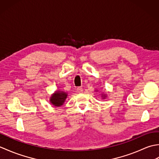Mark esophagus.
Masks as SVG:
<instances>
[{
	"instance_id": "34e87169",
	"label": "esophagus",
	"mask_w": 159,
	"mask_h": 159,
	"mask_svg": "<svg viewBox=\"0 0 159 159\" xmlns=\"http://www.w3.org/2000/svg\"><path fill=\"white\" fill-rule=\"evenodd\" d=\"M77 92H79V93H83V89L82 87H78V88H77Z\"/></svg>"
}]
</instances>
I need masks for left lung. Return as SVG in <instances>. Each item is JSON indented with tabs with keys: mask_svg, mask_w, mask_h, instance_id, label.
Returning a JSON list of instances; mask_svg holds the SVG:
<instances>
[{
	"mask_svg": "<svg viewBox=\"0 0 159 159\" xmlns=\"http://www.w3.org/2000/svg\"><path fill=\"white\" fill-rule=\"evenodd\" d=\"M96 91L98 92V90H96ZM101 97H102V99H105L107 97V93H101Z\"/></svg>",
	"mask_w": 159,
	"mask_h": 159,
	"instance_id": "8db88e82",
	"label": "left lung"
}]
</instances>
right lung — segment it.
<instances>
[{
  "label": "right lung",
  "instance_id": "1",
  "mask_svg": "<svg viewBox=\"0 0 159 159\" xmlns=\"http://www.w3.org/2000/svg\"><path fill=\"white\" fill-rule=\"evenodd\" d=\"M67 97V93L62 90H57L50 97V102L56 107H61Z\"/></svg>",
  "mask_w": 159,
  "mask_h": 159
}]
</instances>
